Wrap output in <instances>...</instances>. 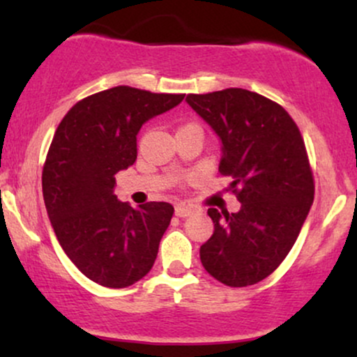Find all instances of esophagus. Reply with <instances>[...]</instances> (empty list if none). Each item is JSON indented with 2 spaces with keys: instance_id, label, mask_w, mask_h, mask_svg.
<instances>
[{
  "instance_id": "esophagus-1",
  "label": "esophagus",
  "mask_w": 357,
  "mask_h": 357,
  "mask_svg": "<svg viewBox=\"0 0 357 357\" xmlns=\"http://www.w3.org/2000/svg\"><path fill=\"white\" fill-rule=\"evenodd\" d=\"M174 213L178 216H181V218H184V216H190V215H192V213H195V208L192 206H188V204H176V208H174Z\"/></svg>"
}]
</instances>
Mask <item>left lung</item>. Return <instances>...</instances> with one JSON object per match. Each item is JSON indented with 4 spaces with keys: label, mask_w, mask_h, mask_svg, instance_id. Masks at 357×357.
I'll use <instances>...</instances> for the list:
<instances>
[{
    "label": "left lung",
    "mask_w": 357,
    "mask_h": 357,
    "mask_svg": "<svg viewBox=\"0 0 357 357\" xmlns=\"http://www.w3.org/2000/svg\"><path fill=\"white\" fill-rule=\"evenodd\" d=\"M186 102L221 141L218 171L230 176L240 211L210 208L204 270L230 287L264 280L296 243L314 202V178L301 130L277 102L245 89L190 93Z\"/></svg>",
    "instance_id": "left-lung-1"
}]
</instances>
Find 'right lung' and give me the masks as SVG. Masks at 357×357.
Returning a JSON list of instances; mask_svg holds the SVG:
<instances>
[{"instance_id":"obj_1","label":"right lung","mask_w":357,"mask_h":357,"mask_svg":"<svg viewBox=\"0 0 357 357\" xmlns=\"http://www.w3.org/2000/svg\"><path fill=\"white\" fill-rule=\"evenodd\" d=\"M183 99L119 85L77 102L56 127L42 174L45 206L63 252L96 284L124 289L153 268L174 208L119 202L114 176L136 162L142 124Z\"/></svg>"}]
</instances>
